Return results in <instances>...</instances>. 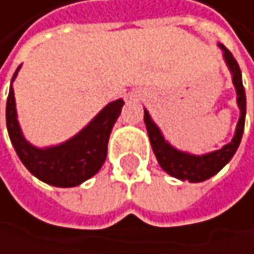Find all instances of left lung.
<instances>
[{"mask_svg": "<svg viewBox=\"0 0 254 254\" xmlns=\"http://www.w3.org/2000/svg\"><path fill=\"white\" fill-rule=\"evenodd\" d=\"M221 50L224 52V60L232 72V79L236 89L238 95V106L241 110V116L236 126V131L233 139L228 144H225L222 148L215 150L211 153L205 155H190L187 152H181V150L175 148L170 145L167 141L164 139L162 133L159 127L153 123V120L150 118L148 112L144 110V123L147 127V133L150 138V144L155 152V156L162 167L165 173H169L173 178H178L181 181H189V182H202L211 176H215L228 161L233 158L236 153V150L241 144L242 139V133H244V124H245V107H247V102H245V90L242 85V75H241V68L238 61L233 58V55L230 53V50L219 44Z\"/></svg>", "mask_w": 254, "mask_h": 254, "instance_id": "1", "label": "left lung"}]
</instances>
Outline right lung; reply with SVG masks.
Instances as JSON below:
<instances>
[{
    "mask_svg": "<svg viewBox=\"0 0 254 254\" xmlns=\"http://www.w3.org/2000/svg\"><path fill=\"white\" fill-rule=\"evenodd\" d=\"M21 65L13 73L15 81ZM123 99H116L102 109L78 134L68 141L38 148L26 141L16 120L15 93L10 84L5 106V123L12 145L26 169L39 181L55 187H76L95 176L107 156L110 131L121 115Z\"/></svg>",
    "mask_w": 254,
    "mask_h": 254,
    "instance_id": "right-lung-1",
    "label": "right lung"
}]
</instances>
